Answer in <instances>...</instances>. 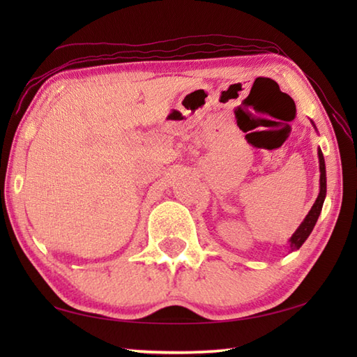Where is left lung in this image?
Here are the masks:
<instances>
[{
    "mask_svg": "<svg viewBox=\"0 0 357 357\" xmlns=\"http://www.w3.org/2000/svg\"><path fill=\"white\" fill-rule=\"evenodd\" d=\"M313 127L316 128L314 123L312 121ZM317 130V128H316ZM317 156H319V172H321V178H319V195H317V198L313 204L312 210L308 211V215L305 216L304 221L298 227V230H296L291 238L288 239V247H290V252H296V250H299L302 247V244L307 241V238L310 236V233L313 231L314 225L317 222V218H319L321 211H322V206H324V201H325V196H327V172H325V159L322 155V150L317 149Z\"/></svg>",
    "mask_w": 357,
    "mask_h": 357,
    "instance_id": "8db88e82",
    "label": "left lung"
}]
</instances>
